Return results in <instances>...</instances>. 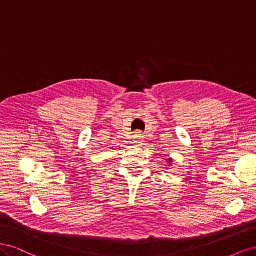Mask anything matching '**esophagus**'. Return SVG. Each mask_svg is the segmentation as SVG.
Returning <instances> with one entry per match:
<instances>
[{
    "instance_id": "34e87169",
    "label": "esophagus",
    "mask_w": 256,
    "mask_h": 256,
    "mask_svg": "<svg viewBox=\"0 0 256 256\" xmlns=\"http://www.w3.org/2000/svg\"><path fill=\"white\" fill-rule=\"evenodd\" d=\"M142 138H143V134L141 132V131L140 130L134 131V143H140L142 141Z\"/></svg>"
}]
</instances>
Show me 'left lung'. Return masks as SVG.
<instances>
[{
	"label": "left lung",
	"mask_w": 256,
	"mask_h": 256,
	"mask_svg": "<svg viewBox=\"0 0 256 256\" xmlns=\"http://www.w3.org/2000/svg\"><path fill=\"white\" fill-rule=\"evenodd\" d=\"M168 162H171V161H168Z\"/></svg>",
	"instance_id": "left-lung-1"
}]
</instances>
